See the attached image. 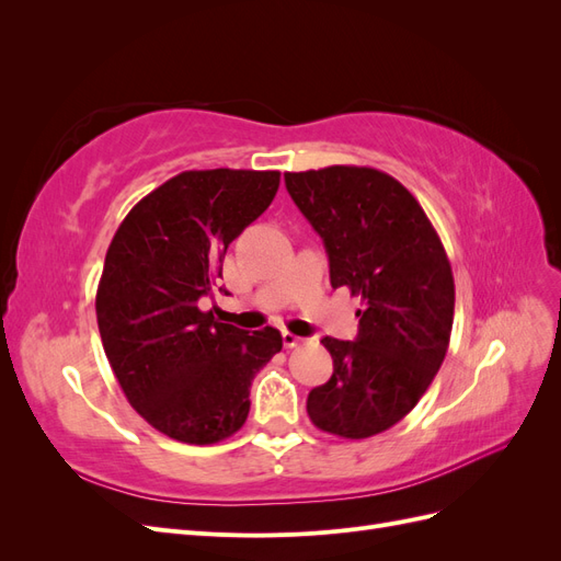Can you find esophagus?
Wrapping results in <instances>:
<instances>
[{
    "label": "esophagus",
    "instance_id": "esophagus-1",
    "mask_svg": "<svg viewBox=\"0 0 561 561\" xmlns=\"http://www.w3.org/2000/svg\"><path fill=\"white\" fill-rule=\"evenodd\" d=\"M301 342H304L301 336H297V334H293V332H287V330L283 332V346H285V348H297Z\"/></svg>",
    "mask_w": 561,
    "mask_h": 561
}]
</instances>
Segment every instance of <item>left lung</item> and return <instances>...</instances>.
<instances>
[{
	"mask_svg": "<svg viewBox=\"0 0 561 561\" xmlns=\"http://www.w3.org/2000/svg\"><path fill=\"white\" fill-rule=\"evenodd\" d=\"M285 186L325 243L332 287L365 304L355 342H320L334 371L309 393V419L344 439L383 433L414 410L449 348L454 276L445 245L419 201L377 168L285 173Z\"/></svg>",
	"mask_w": 561,
	"mask_h": 561,
	"instance_id": "left-lung-1",
	"label": "left lung"
}]
</instances>
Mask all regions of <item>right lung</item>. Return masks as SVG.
I'll list each match as a JSON object with an SVG mask.
<instances>
[{
    "instance_id": "1",
    "label": "right lung",
    "mask_w": 561,
    "mask_h": 561,
    "mask_svg": "<svg viewBox=\"0 0 561 561\" xmlns=\"http://www.w3.org/2000/svg\"><path fill=\"white\" fill-rule=\"evenodd\" d=\"M278 171H184L135 203L110 243L95 313L130 407L186 445H215L248 419L250 386L283 348L201 311L229 243L274 201Z\"/></svg>"
}]
</instances>
